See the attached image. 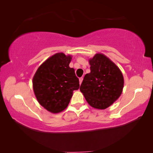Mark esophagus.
Returning <instances> with one entry per match:
<instances>
[{"label": "esophagus", "instance_id": "esophagus-1", "mask_svg": "<svg viewBox=\"0 0 153 153\" xmlns=\"http://www.w3.org/2000/svg\"><path fill=\"white\" fill-rule=\"evenodd\" d=\"M82 80H83V77H79V84H82Z\"/></svg>", "mask_w": 153, "mask_h": 153}]
</instances>
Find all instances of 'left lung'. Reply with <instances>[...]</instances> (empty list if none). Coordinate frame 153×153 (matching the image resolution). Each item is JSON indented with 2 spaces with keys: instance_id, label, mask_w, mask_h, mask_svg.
Listing matches in <instances>:
<instances>
[{
  "instance_id": "1",
  "label": "left lung",
  "mask_w": 153,
  "mask_h": 153,
  "mask_svg": "<svg viewBox=\"0 0 153 153\" xmlns=\"http://www.w3.org/2000/svg\"><path fill=\"white\" fill-rule=\"evenodd\" d=\"M89 64L91 72L85 75L79 90L90 106L105 109L122 94L123 75L117 65L104 54H95Z\"/></svg>"
}]
</instances>
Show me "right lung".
<instances>
[{"mask_svg": "<svg viewBox=\"0 0 153 153\" xmlns=\"http://www.w3.org/2000/svg\"><path fill=\"white\" fill-rule=\"evenodd\" d=\"M71 56L58 53L50 57L36 71L33 88L41 106L58 113L69 105L73 91L79 87L75 70L69 67Z\"/></svg>", "mask_w": 153, "mask_h": 153, "instance_id": "right-lung-1", "label": "right lung"}]
</instances>
